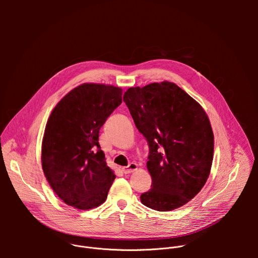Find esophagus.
<instances>
[{
	"label": "esophagus",
	"instance_id": "34e87169",
	"mask_svg": "<svg viewBox=\"0 0 258 258\" xmlns=\"http://www.w3.org/2000/svg\"><path fill=\"white\" fill-rule=\"evenodd\" d=\"M137 169H138V164L135 163V162H132L130 165L124 166V167L121 168V170H122L125 174L131 173V172H134V171H136Z\"/></svg>",
	"mask_w": 258,
	"mask_h": 258
}]
</instances>
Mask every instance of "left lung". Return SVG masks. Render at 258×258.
Here are the masks:
<instances>
[{
	"label": "left lung",
	"mask_w": 258,
	"mask_h": 258,
	"mask_svg": "<svg viewBox=\"0 0 258 258\" xmlns=\"http://www.w3.org/2000/svg\"><path fill=\"white\" fill-rule=\"evenodd\" d=\"M123 101L150 150L152 188L141 202L157 211L185 205L204 187L213 160L214 136L204 109L166 81L130 88Z\"/></svg>",
	"instance_id": "8db88e82"
}]
</instances>
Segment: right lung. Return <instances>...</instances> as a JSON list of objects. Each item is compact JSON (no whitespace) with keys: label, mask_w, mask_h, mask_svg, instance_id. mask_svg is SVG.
Segmentation results:
<instances>
[{"label":"right lung","mask_w":258,"mask_h":258,"mask_svg":"<svg viewBox=\"0 0 258 258\" xmlns=\"http://www.w3.org/2000/svg\"><path fill=\"white\" fill-rule=\"evenodd\" d=\"M122 89L87 83L66 94L47 121L42 167L64 203L88 210L103 204L116 175L105 161L99 131L121 103Z\"/></svg>","instance_id":"add662e5"}]
</instances>
